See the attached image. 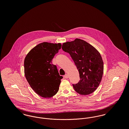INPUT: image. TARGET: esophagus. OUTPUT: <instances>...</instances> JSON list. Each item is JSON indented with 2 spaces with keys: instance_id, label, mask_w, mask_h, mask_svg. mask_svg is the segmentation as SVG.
Masks as SVG:
<instances>
[{
  "instance_id": "obj_1",
  "label": "esophagus",
  "mask_w": 129,
  "mask_h": 129,
  "mask_svg": "<svg viewBox=\"0 0 129 129\" xmlns=\"http://www.w3.org/2000/svg\"><path fill=\"white\" fill-rule=\"evenodd\" d=\"M64 77L65 78H66V79L68 78L69 76H68V75L67 74H65V75H64Z\"/></svg>"
}]
</instances>
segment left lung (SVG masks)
I'll return each instance as SVG.
<instances>
[{
	"instance_id": "obj_1",
	"label": "left lung",
	"mask_w": 129,
	"mask_h": 129,
	"mask_svg": "<svg viewBox=\"0 0 129 129\" xmlns=\"http://www.w3.org/2000/svg\"><path fill=\"white\" fill-rule=\"evenodd\" d=\"M62 49L70 55L79 71L80 81L73 85L75 91L83 95L93 93L99 86L104 73V62L98 51L78 38L63 43Z\"/></svg>"
}]
</instances>
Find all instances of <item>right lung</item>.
<instances>
[{"instance_id": "1", "label": "right lung", "mask_w": 129, "mask_h": 129, "mask_svg": "<svg viewBox=\"0 0 129 129\" xmlns=\"http://www.w3.org/2000/svg\"><path fill=\"white\" fill-rule=\"evenodd\" d=\"M61 47L60 43L43 42L31 49L25 57V77L33 90L43 98H51L58 91L63 77L52 60Z\"/></svg>"}]
</instances>
